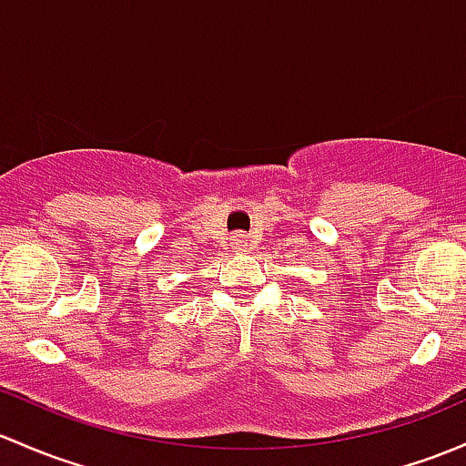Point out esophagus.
Listing matches in <instances>:
<instances>
[{
	"instance_id": "esophagus-1",
	"label": "esophagus",
	"mask_w": 466,
	"mask_h": 466,
	"mask_svg": "<svg viewBox=\"0 0 466 466\" xmlns=\"http://www.w3.org/2000/svg\"><path fill=\"white\" fill-rule=\"evenodd\" d=\"M232 243H234V248L241 249L243 246H246V238H243L241 234H237V237H232Z\"/></svg>"
}]
</instances>
